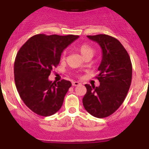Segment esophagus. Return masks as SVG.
I'll return each instance as SVG.
<instances>
[{
  "instance_id": "34e87169",
  "label": "esophagus",
  "mask_w": 149,
  "mask_h": 149,
  "mask_svg": "<svg viewBox=\"0 0 149 149\" xmlns=\"http://www.w3.org/2000/svg\"><path fill=\"white\" fill-rule=\"evenodd\" d=\"M80 84H81V83L77 82V81H73V82H72V86H79Z\"/></svg>"
}]
</instances>
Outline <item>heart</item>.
<instances>
[{
    "label": "heart",
    "mask_w": 149,
    "mask_h": 149,
    "mask_svg": "<svg viewBox=\"0 0 149 149\" xmlns=\"http://www.w3.org/2000/svg\"><path fill=\"white\" fill-rule=\"evenodd\" d=\"M79 51L80 53L81 54L84 58H92L93 56V55L95 53V51L94 48L93 46H91L89 44H83L79 46L78 48ZM62 60H65V57H66V52L64 51L62 54Z\"/></svg>",
    "instance_id": "heart-1"
}]
</instances>
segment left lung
Segmentation results:
<instances>
[{"label":"left lung","instance_id":"left-lung-1","mask_svg":"<svg viewBox=\"0 0 149 149\" xmlns=\"http://www.w3.org/2000/svg\"><path fill=\"white\" fill-rule=\"evenodd\" d=\"M102 50V60L96 78L98 86L86 84L83 104L86 111L97 118L113 114L123 103L131 86L132 65L125 48L118 39L106 34L87 36Z\"/></svg>","mask_w":149,"mask_h":149}]
</instances>
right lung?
Listing matches in <instances>:
<instances>
[{
	"instance_id": "add662e5",
	"label": "right lung",
	"mask_w": 149,
	"mask_h": 149,
	"mask_svg": "<svg viewBox=\"0 0 149 149\" xmlns=\"http://www.w3.org/2000/svg\"><path fill=\"white\" fill-rule=\"evenodd\" d=\"M78 36L37 34L19 49L14 63L15 82L18 94L29 109L42 116L56 113L71 87L70 81H50L48 76L60 61L63 50Z\"/></svg>"
}]
</instances>
